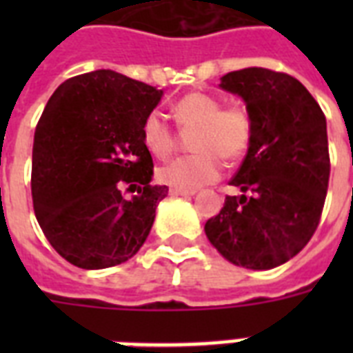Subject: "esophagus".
I'll return each mask as SVG.
<instances>
[{"mask_svg":"<svg viewBox=\"0 0 353 353\" xmlns=\"http://www.w3.org/2000/svg\"><path fill=\"white\" fill-rule=\"evenodd\" d=\"M170 194L172 196H185V198H188V196H194L196 194V190H185V188H170Z\"/></svg>","mask_w":353,"mask_h":353,"instance_id":"obj_1","label":"esophagus"}]
</instances>
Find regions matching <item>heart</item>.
<instances>
[{"label": "heart", "mask_w": 353, "mask_h": 353, "mask_svg": "<svg viewBox=\"0 0 353 353\" xmlns=\"http://www.w3.org/2000/svg\"><path fill=\"white\" fill-rule=\"evenodd\" d=\"M172 113L183 130H194L196 154L177 157L157 170V179L174 188L203 187L216 181L223 161H238L251 146L252 119L245 108L223 106L214 95L194 91L174 104ZM144 146L157 157H168L176 150L177 135L157 112L148 113L141 126Z\"/></svg>", "instance_id": "b5f03b06"}]
</instances>
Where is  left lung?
Returning <instances> with one entry per match:
<instances>
[{
  "label": "left lung",
  "mask_w": 353,
  "mask_h": 353,
  "mask_svg": "<svg viewBox=\"0 0 353 353\" xmlns=\"http://www.w3.org/2000/svg\"><path fill=\"white\" fill-rule=\"evenodd\" d=\"M221 90L245 101L252 141L205 234L223 258L273 269L306 247L323 214L330 179L326 117L291 74L247 68L221 77Z\"/></svg>",
  "instance_id": "obj_1"
}]
</instances>
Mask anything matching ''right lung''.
I'll list each match as a JSON object with an SVG mask.
<instances>
[{
  "instance_id": "right-lung-1",
  "label": "right lung",
  "mask_w": 353,
  "mask_h": 353,
  "mask_svg": "<svg viewBox=\"0 0 353 353\" xmlns=\"http://www.w3.org/2000/svg\"><path fill=\"white\" fill-rule=\"evenodd\" d=\"M163 90L112 69L79 74L47 102L32 146V205L52 249L82 269L113 268L143 247L168 194L152 185L141 126ZM137 192L126 199L121 187Z\"/></svg>"
}]
</instances>
